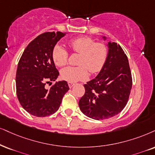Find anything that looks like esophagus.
Instances as JSON below:
<instances>
[{
    "label": "esophagus",
    "mask_w": 155,
    "mask_h": 155,
    "mask_svg": "<svg viewBox=\"0 0 155 155\" xmlns=\"http://www.w3.org/2000/svg\"><path fill=\"white\" fill-rule=\"evenodd\" d=\"M68 87H69V88H72L74 86V84L72 83V82H68Z\"/></svg>",
    "instance_id": "obj_1"
}]
</instances>
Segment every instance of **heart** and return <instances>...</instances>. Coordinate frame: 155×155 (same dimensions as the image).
Here are the masks:
<instances>
[{
	"mask_svg": "<svg viewBox=\"0 0 155 155\" xmlns=\"http://www.w3.org/2000/svg\"><path fill=\"white\" fill-rule=\"evenodd\" d=\"M73 51L81 54L79 66H68L61 71V76L68 82H76L87 79L89 72H99L104 65L108 56V48L101 43H96L89 37H80L69 42ZM68 53L60 44H56L52 51V58L58 66H65L68 62Z\"/></svg>",
	"mask_w": 155,
	"mask_h": 155,
	"instance_id": "1",
	"label": "heart"
}]
</instances>
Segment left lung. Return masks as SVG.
Masks as SVG:
<instances>
[{
    "label": "left lung",
    "instance_id": "left-lung-1",
    "mask_svg": "<svg viewBox=\"0 0 155 155\" xmlns=\"http://www.w3.org/2000/svg\"><path fill=\"white\" fill-rule=\"evenodd\" d=\"M103 40L107 37L102 36ZM108 56L94 79L84 84L85 94L79 101L86 116L96 120L111 118L127 105L132 86L128 58L117 43L109 41Z\"/></svg>",
    "mask_w": 155,
    "mask_h": 155
}]
</instances>
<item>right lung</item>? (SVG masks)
<instances>
[{
    "mask_svg": "<svg viewBox=\"0 0 155 155\" xmlns=\"http://www.w3.org/2000/svg\"><path fill=\"white\" fill-rule=\"evenodd\" d=\"M66 33L46 32L37 36L25 48L18 64L15 85L19 102L27 112L38 117L49 116L59 108L68 91L66 81L56 82L49 89L46 84L55 81L59 73L52 51Z\"/></svg>",
    "mask_w": 155,
    "mask_h": 155,
    "instance_id": "add662e5",
    "label": "right lung"
}]
</instances>
